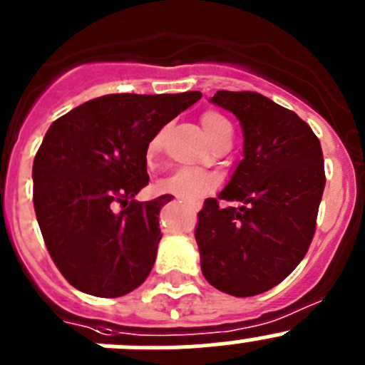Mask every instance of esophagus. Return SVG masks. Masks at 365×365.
Here are the masks:
<instances>
[{
  "mask_svg": "<svg viewBox=\"0 0 365 365\" xmlns=\"http://www.w3.org/2000/svg\"><path fill=\"white\" fill-rule=\"evenodd\" d=\"M180 200H183V197H180ZM183 201H185V203L189 205V207L192 208L194 212H197V210H200V208H201V205H203V203H201L200 200H183Z\"/></svg>",
  "mask_w": 365,
  "mask_h": 365,
  "instance_id": "34e87169",
  "label": "esophagus"
}]
</instances>
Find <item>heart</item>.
I'll list each match as a JSON object with an SVG mask.
<instances>
[{
	"mask_svg": "<svg viewBox=\"0 0 365 365\" xmlns=\"http://www.w3.org/2000/svg\"><path fill=\"white\" fill-rule=\"evenodd\" d=\"M201 125H203L205 132H207L208 139L212 140L215 148L222 146V144H232L233 137V128L230 125L228 119L222 114L215 110H208L201 115ZM162 143H164V130H160L158 133H155L151 137V140L148 143L146 148V157L148 160H153L158 155V151L162 150ZM217 180L214 175L207 171H201V169H192V168H182L178 171L171 173L169 176L162 178L158 182V190L169 194H176L180 197H187V200H196L201 194L207 192V190L214 189Z\"/></svg>",
	"mask_w": 365,
	"mask_h": 365,
	"instance_id": "1",
	"label": "heart"
}]
</instances>
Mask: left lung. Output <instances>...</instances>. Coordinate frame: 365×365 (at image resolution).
<instances>
[{"label": "left lung", "instance_id": "left-lung-1", "mask_svg": "<svg viewBox=\"0 0 365 365\" xmlns=\"http://www.w3.org/2000/svg\"><path fill=\"white\" fill-rule=\"evenodd\" d=\"M212 103L242 126L244 158L219 194L241 207L205 200L194 237L208 284L247 298L277 287L309 251L327 183L323 150L298 114L262 94L217 91Z\"/></svg>", "mask_w": 365, "mask_h": 365}]
</instances>
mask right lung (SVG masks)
<instances>
[{
    "instance_id": "right-lung-1",
    "label": "right lung",
    "mask_w": 365,
    "mask_h": 365,
    "mask_svg": "<svg viewBox=\"0 0 365 365\" xmlns=\"http://www.w3.org/2000/svg\"><path fill=\"white\" fill-rule=\"evenodd\" d=\"M201 93L108 94L56 119L34 160V208L48 253L78 291L118 298L150 274L171 196L135 201L146 148Z\"/></svg>"
}]
</instances>
